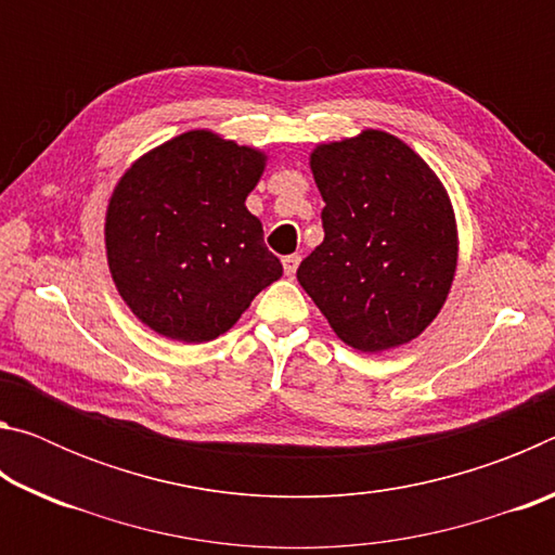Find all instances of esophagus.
Listing matches in <instances>:
<instances>
[{"mask_svg": "<svg viewBox=\"0 0 555 555\" xmlns=\"http://www.w3.org/2000/svg\"><path fill=\"white\" fill-rule=\"evenodd\" d=\"M298 264H300V257H298V255H288V257H284V271H286V276H294V274H296V269H298Z\"/></svg>", "mask_w": 555, "mask_h": 555, "instance_id": "esophagus-1", "label": "esophagus"}]
</instances>
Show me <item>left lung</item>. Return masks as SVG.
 <instances>
[{"label": "left lung", "instance_id": "1", "mask_svg": "<svg viewBox=\"0 0 555 555\" xmlns=\"http://www.w3.org/2000/svg\"><path fill=\"white\" fill-rule=\"evenodd\" d=\"M311 171L325 237L296 271L343 343L406 345L446 304L457 264L455 215L418 154L387 131L321 144Z\"/></svg>", "mask_w": 555, "mask_h": 555}]
</instances>
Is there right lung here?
<instances>
[{"instance_id": "right-lung-1", "label": "right lung", "mask_w": 555, "mask_h": 555, "mask_svg": "<svg viewBox=\"0 0 555 555\" xmlns=\"http://www.w3.org/2000/svg\"><path fill=\"white\" fill-rule=\"evenodd\" d=\"M267 156L185 131L121 176L105 244L112 279L139 321L178 343H208L284 274L247 195Z\"/></svg>"}]
</instances>
